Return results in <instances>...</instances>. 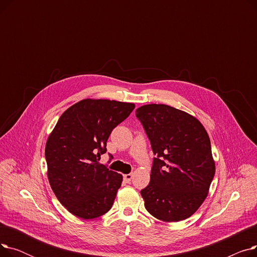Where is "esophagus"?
<instances>
[{
  "label": "esophagus",
  "instance_id": "34e87169",
  "mask_svg": "<svg viewBox=\"0 0 257 257\" xmlns=\"http://www.w3.org/2000/svg\"><path fill=\"white\" fill-rule=\"evenodd\" d=\"M132 177H133L132 174H126V175H124V181L129 183L132 180Z\"/></svg>",
  "mask_w": 257,
  "mask_h": 257
}]
</instances>
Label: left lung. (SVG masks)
I'll list each match as a JSON object with an SVG mask.
<instances>
[{"mask_svg":"<svg viewBox=\"0 0 257 257\" xmlns=\"http://www.w3.org/2000/svg\"><path fill=\"white\" fill-rule=\"evenodd\" d=\"M155 155L149 185L141 191L145 207L165 222L187 219L207 197L214 176L208 134L188 113L165 104L136 111Z\"/></svg>","mask_w":257,"mask_h":257,"instance_id":"8db88e82","label":"left lung"}]
</instances>
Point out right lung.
I'll use <instances>...</instances> for the list:
<instances>
[{"label":"right lung","mask_w":257,"mask_h":257,"mask_svg":"<svg viewBox=\"0 0 257 257\" xmlns=\"http://www.w3.org/2000/svg\"><path fill=\"white\" fill-rule=\"evenodd\" d=\"M133 109L132 103L82 100L62 113L50 134L49 182L60 203L76 217L99 218L111 208L123 176L98 160L107 151L111 131Z\"/></svg>","instance_id":"right-lung-1"}]
</instances>
